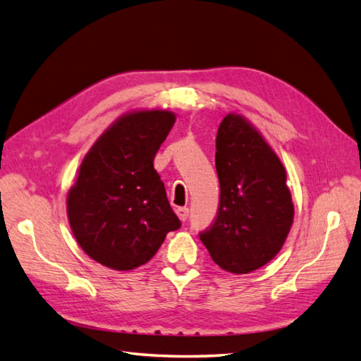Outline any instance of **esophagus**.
I'll use <instances>...</instances> for the list:
<instances>
[{"mask_svg":"<svg viewBox=\"0 0 361 361\" xmlns=\"http://www.w3.org/2000/svg\"><path fill=\"white\" fill-rule=\"evenodd\" d=\"M176 216L180 217V221H188V216H189V209L188 208H176Z\"/></svg>","mask_w":361,"mask_h":361,"instance_id":"obj_1","label":"esophagus"}]
</instances>
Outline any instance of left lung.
Instances as JSON below:
<instances>
[{"instance_id": "8db88e82", "label": "left lung", "mask_w": 361, "mask_h": 361, "mask_svg": "<svg viewBox=\"0 0 361 361\" xmlns=\"http://www.w3.org/2000/svg\"><path fill=\"white\" fill-rule=\"evenodd\" d=\"M216 171L221 200L200 241L224 271H257L281 250L294 221L285 167L255 126L230 112L217 130Z\"/></svg>"}]
</instances>
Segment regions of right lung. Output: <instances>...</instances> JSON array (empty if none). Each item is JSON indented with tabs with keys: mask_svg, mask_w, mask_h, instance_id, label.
Returning a JSON list of instances; mask_svg holds the SVG:
<instances>
[{
	"mask_svg": "<svg viewBox=\"0 0 361 361\" xmlns=\"http://www.w3.org/2000/svg\"><path fill=\"white\" fill-rule=\"evenodd\" d=\"M175 120L164 109L120 116L90 147L68 189L67 216L76 243L109 269L145 264L167 233L180 228L153 167Z\"/></svg>",
	"mask_w": 361,
	"mask_h": 361,
	"instance_id": "1",
	"label": "right lung"
}]
</instances>
